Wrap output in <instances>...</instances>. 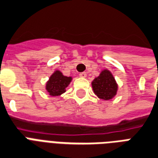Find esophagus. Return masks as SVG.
Segmentation results:
<instances>
[{"label":"esophagus","mask_w":158,"mask_h":158,"mask_svg":"<svg viewBox=\"0 0 158 158\" xmlns=\"http://www.w3.org/2000/svg\"><path fill=\"white\" fill-rule=\"evenodd\" d=\"M79 76H80L81 77H86V72H81L80 74H79Z\"/></svg>","instance_id":"1"}]
</instances>
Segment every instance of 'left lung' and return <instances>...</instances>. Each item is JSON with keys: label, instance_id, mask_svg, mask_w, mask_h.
<instances>
[{"label": "left lung", "instance_id": "obj_1", "mask_svg": "<svg viewBox=\"0 0 158 158\" xmlns=\"http://www.w3.org/2000/svg\"><path fill=\"white\" fill-rule=\"evenodd\" d=\"M94 93L102 100H110L117 94V85L113 76L107 70L101 72L92 81Z\"/></svg>", "mask_w": 158, "mask_h": 158}]
</instances>
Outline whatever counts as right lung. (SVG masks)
Segmentation results:
<instances>
[{
	"instance_id": "right-lung-1",
	"label": "right lung",
	"mask_w": 158,
	"mask_h": 158,
	"mask_svg": "<svg viewBox=\"0 0 158 158\" xmlns=\"http://www.w3.org/2000/svg\"><path fill=\"white\" fill-rule=\"evenodd\" d=\"M72 81V77L63 76L59 71H56L47 81L46 89L51 96L56 97L66 92V88Z\"/></svg>"
}]
</instances>
